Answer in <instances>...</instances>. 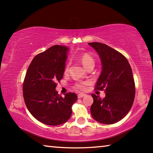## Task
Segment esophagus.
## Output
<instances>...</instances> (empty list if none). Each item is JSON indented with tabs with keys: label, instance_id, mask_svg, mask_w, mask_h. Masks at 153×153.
Instances as JSON below:
<instances>
[{
	"label": "esophagus",
	"instance_id": "esophagus-1",
	"mask_svg": "<svg viewBox=\"0 0 153 153\" xmlns=\"http://www.w3.org/2000/svg\"><path fill=\"white\" fill-rule=\"evenodd\" d=\"M85 96V94H79L78 95H77V97H78V98H81L84 97Z\"/></svg>",
	"mask_w": 153,
	"mask_h": 153
}]
</instances>
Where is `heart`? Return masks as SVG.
<instances>
[{"label": "heart", "instance_id": "obj_1", "mask_svg": "<svg viewBox=\"0 0 153 153\" xmlns=\"http://www.w3.org/2000/svg\"><path fill=\"white\" fill-rule=\"evenodd\" d=\"M77 59L81 62V63L82 64L85 68H87L89 64H94L93 57L88 53H80V54L77 55ZM68 69H69V64H67L65 66V68H64V73H67L68 71ZM87 83L80 82L76 85V88L77 89L80 90V91H85L87 89Z\"/></svg>", "mask_w": 153, "mask_h": 153}]
</instances>
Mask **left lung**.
<instances>
[{"label": "left lung", "instance_id": "obj_1", "mask_svg": "<svg viewBox=\"0 0 153 153\" xmlns=\"http://www.w3.org/2000/svg\"><path fill=\"white\" fill-rule=\"evenodd\" d=\"M89 45L97 52L102 64L95 89L105 92L103 99L91 94L94 102L91 114L100 123H115L126 117L134 102L135 85L132 68L124 55L107 45L98 42Z\"/></svg>", "mask_w": 153, "mask_h": 153}]
</instances>
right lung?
<instances>
[{"mask_svg":"<svg viewBox=\"0 0 153 153\" xmlns=\"http://www.w3.org/2000/svg\"><path fill=\"white\" fill-rule=\"evenodd\" d=\"M68 48L55 45L39 53L31 62L23 85V98L27 109L42 123L59 126L70 119L76 94L62 97L55 90L64 76Z\"/></svg>","mask_w":153,"mask_h":153,"instance_id":"right-lung-1","label":"right lung"}]
</instances>
